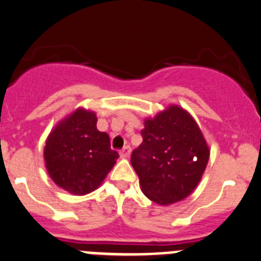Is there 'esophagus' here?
<instances>
[{
    "instance_id": "34e87169",
    "label": "esophagus",
    "mask_w": 261,
    "mask_h": 261,
    "mask_svg": "<svg viewBox=\"0 0 261 261\" xmlns=\"http://www.w3.org/2000/svg\"><path fill=\"white\" fill-rule=\"evenodd\" d=\"M129 155H130V147L129 146H125V147H123L120 150V156L123 159H126L129 158Z\"/></svg>"
}]
</instances>
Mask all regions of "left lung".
Here are the masks:
<instances>
[{
	"label": "left lung",
	"mask_w": 261,
	"mask_h": 261,
	"mask_svg": "<svg viewBox=\"0 0 261 261\" xmlns=\"http://www.w3.org/2000/svg\"><path fill=\"white\" fill-rule=\"evenodd\" d=\"M142 143L130 156L146 197L159 205L185 200L195 191L210 150L195 119L178 105L145 119Z\"/></svg>",
	"instance_id": "8db88e82"
}]
</instances>
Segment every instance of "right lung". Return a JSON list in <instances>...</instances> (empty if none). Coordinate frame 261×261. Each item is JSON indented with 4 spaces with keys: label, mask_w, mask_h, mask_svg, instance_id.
Masks as SVG:
<instances>
[{
    "label": "right lung",
    "mask_w": 261,
    "mask_h": 261,
    "mask_svg": "<svg viewBox=\"0 0 261 261\" xmlns=\"http://www.w3.org/2000/svg\"><path fill=\"white\" fill-rule=\"evenodd\" d=\"M93 111L76 109L52 129L43 156L56 185L73 195H87L100 187L119 153L111 150L108 133L96 126Z\"/></svg>",
    "instance_id": "add662e5"
}]
</instances>
